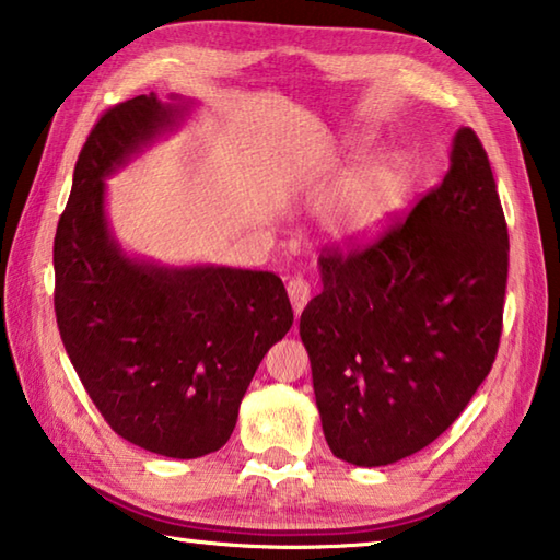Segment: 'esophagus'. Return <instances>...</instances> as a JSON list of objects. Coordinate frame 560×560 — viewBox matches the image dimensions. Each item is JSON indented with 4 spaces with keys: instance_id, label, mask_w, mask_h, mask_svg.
Wrapping results in <instances>:
<instances>
[{
    "instance_id": "esophagus-1",
    "label": "esophagus",
    "mask_w": 560,
    "mask_h": 560,
    "mask_svg": "<svg viewBox=\"0 0 560 560\" xmlns=\"http://www.w3.org/2000/svg\"><path fill=\"white\" fill-rule=\"evenodd\" d=\"M287 291H289V301H291V306H293V314L301 316V311L306 308V303H308V299H311V287H308V281H306V279H301V277L291 279V281H289V287H287Z\"/></svg>"
}]
</instances>
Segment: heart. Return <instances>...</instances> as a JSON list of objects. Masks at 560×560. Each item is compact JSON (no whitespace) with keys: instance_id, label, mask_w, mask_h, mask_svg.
Listing matches in <instances>:
<instances>
[{"instance_id":"heart-1","label":"heart","mask_w":560,"mask_h":560,"mask_svg":"<svg viewBox=\"0 0 560 560\" xmlns=\"http://www.w3.org/2000/svg\"><path fill=\"white\" fill-rule=\"evenodd\" d=\"M365 138H355L343 148L334 163L348 165L363 158ZM410 192V163L405 155H385L365 163L340 183L320 207L324 230L338 242L358 244L381 234L393 217L402 210Z\"/></svg>"}]
</instances>
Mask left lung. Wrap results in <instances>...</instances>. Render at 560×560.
Wrapping results in <instances>:
<instances>
[{
    "instance_id": "8db88e82",
    "label": "left lung",
    "mask_w": 560,
    "mask_h": 560,
    "mask_svg": "<svg viewBox=\"0 0 560 560\" xmlns=\"http://www.w3.org/2000/svg\"><path fill=\"white\" fill-rule=\"evenodd\" d=\"M318 269L299 334L328 447L355 467L410 457L457 420L499 348L509 232L474 130H457L442 185L405 222Z\"/></svg>"
}]
</instances>
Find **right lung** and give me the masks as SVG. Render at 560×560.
<instances>
[{"label":"right lung","mask_w":560,"mask_h":560,"mask_svg":"<svg viewBox=\"0 0 560 560\" xmlns=\"http://www.w3.org/2000/svg\"><path fill=\"white\" fill-rule=\"evenodd\" d=\"M192 108L155 93L110 108L75 160L54 240L56 320L83 387L113 432L173 459L224 447L261 358L293 324L277 273L167 267L113 234L106 179Z\"/></svg>","instance_id":"add662e5"}]
</instances>
